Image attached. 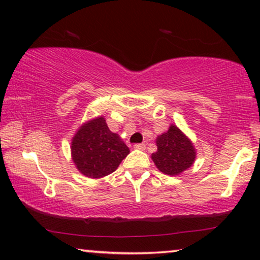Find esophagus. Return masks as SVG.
<instances>
[{
    "label": "esophagus",
    "mask_w": 260,
    "mask_h": 260,
    "mask_svg": "<svg viewBox=\"0 0 260 260\" xmlns=\"http://www.w3.org/2000/svg\"><path fill=\"white\" fill-rule=\"evenodd\" d=\"M135 149H137V150H144L145 149V144L144 143H137L134 145Z\"/></svg>",
    "instance_id": "obj_1"
}]
</instances>
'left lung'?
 I'll list each match as a JSON object with an SVG mask.
<instances>
[{"label": "left lung", "instance_id": "left-lung-1", "mask_svg": "<svg viewBox=\"0 0 260 260\" xmlns=\"http://www.w3.org/2000/svg\"><path fill=\"white\" fill-rule=\"evenodd\" d=\"M157 151L151 155L159 172L175 176L193 166L197 151L191 141L176 125L169 126L167 133L156 138Z\"/></svg>", "mask_w": 260, "mask_h": 260}]
</instances>
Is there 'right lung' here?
I'll return each instance as SVG.
<instances>
[{
	"label": "right lung",
	"mask_w": 260,
	"mask_h": 260,
	"mask_svg": "<svg viewBox=\"0 0 260 260\" xmlns=\"http://www.w3.org/2000/svg\"><path fill=\"white\" fill-rule=\"evenodd\" d=\"M72 159L77 169L91 179L115 172L130 150L118 135L110 131L104 117L84 123L72 138Z\"/></svg>",
	"instance_id": "1"
}]
</instances>
